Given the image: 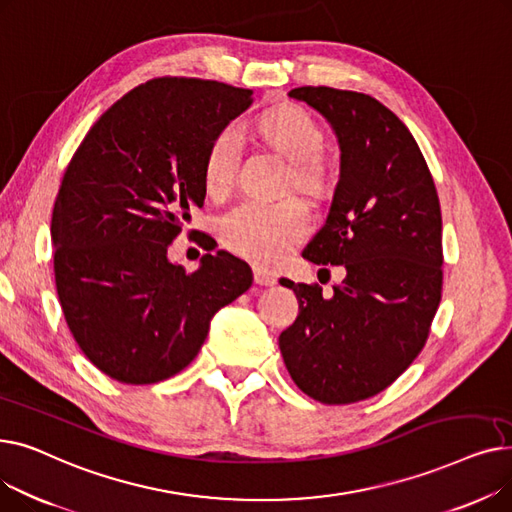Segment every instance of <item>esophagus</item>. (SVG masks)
<instances>
[{"label":"esophagus","instance_id":"obj_1","mask_svg":"<svg viewBox=\"0 0 512 512\" xmlns=\"http://www.w3.org/2000/svg\"><path fill=\"white\" fill-rule=\"evenodd\" d=\"M253 276H255V282H257L259 286H274V284L278 282V278H276L272 272L263 270V267H255Z\"/></svg>","mask_w":512,"mask_h":512}]
</instances>
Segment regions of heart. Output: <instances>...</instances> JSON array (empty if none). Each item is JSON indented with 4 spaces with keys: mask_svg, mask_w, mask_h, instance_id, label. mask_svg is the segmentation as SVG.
I'll return each mask as SVG.
<instances>
[{
    "mask_svg": "<svg viewBox=\"0 0 512 512\" xmlns=\"http://www.w3.org/2000/svg\"><path fill=\"white\" fill-rule=\"evenodd\" d=\"M255 130L261 141L290 161L292 182L309 195H324L332 186V170L319 155L324 130L301 105L284 103L259 116ZM240 141L234 128L215 134L203 159V182L209 195H224L236 176ZM309 232V211L299 199L278 203L245 201L222 222L226 245L257 263H278Z\"/></svg>",
    "mask_w": 512,
    "mask_h": 512,
    "instance_id": "obj_1",
    "label": "heart"
}]
</instances>
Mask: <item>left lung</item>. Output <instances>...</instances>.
Wrapping results in <instances>:
<instances>
[{
  "instance_id": "obj_1",
  "label": "left lung",
  "mask_w": 512,
  "mask_h": 512,
  "mask_svg": "<svg viewBox=\"0 0 512 512\" xmlns=\"http://www.w3.org/2000/svg\"><path fill=\"white\" fill-rule=\"evenodd\" d=\"M288 95L324 116L340 147L330 213L303 257L346 276L330 297L282 280L299 315L280 353L307 396L348 405L386 390L427 340L442 299L440 201L413 134L378 99L332 87Z\"/></svg>"
}]
</instances>
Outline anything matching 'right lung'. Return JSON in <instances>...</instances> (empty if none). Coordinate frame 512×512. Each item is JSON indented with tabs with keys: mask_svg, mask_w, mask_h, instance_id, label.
<instances>
[{
	"mask_svg": "<svg viewBox=\"0 0 512 512\" xmlns=\"http://www.w3.org/2000/svg\"><path fill=\"white\" fill-rule=\"evenodd\" d=\"M253 103L215 80L153 78L87 132L51 215L53 272L85 357L122 384H157L191 363L211 317L253 284L247 261L207 253L193 274L172 240L203 207V159L215 134ZM213 249L207 234L197 238Z\"/></svg>",
	"mask_w": 512,
	"mask_h": 512,
	"instance_id": "obj_1",
	"label": "right lung"
}]
</instances>
